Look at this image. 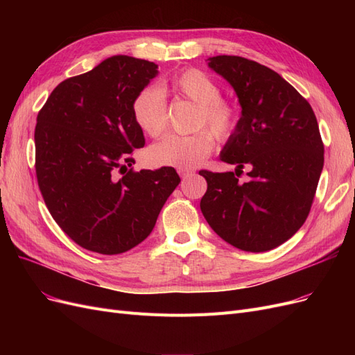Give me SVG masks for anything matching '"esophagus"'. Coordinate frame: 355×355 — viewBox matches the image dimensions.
<instances>
[{"label": "esophagus", "instance_id": "1", "mask_svg": "<svg viewBox=\"0 0 355 355\" xmlns=\"http://www.w3.org/2000/svg\"><path fill=\"white\" fill-rule=\"evenodd\" d=\"M194 173H196V171L192 170V168H179V175H180L182 179H187V178L192 176Z\"/></svg>", "mask_w": 355, "mask_h": 355}]
</instances>
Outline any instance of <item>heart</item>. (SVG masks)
I'll return each mask as SVG.
<instances>
[{
    "label": "heart",
    "instance_id": "b5f03b06",
    "mask_svg": "<svg viewBox=\"0 0 355 355\" xmlns=\"http://www.w3.org/2000/svg\"><path fill=\"white\" fill-rule=\"evenodd\" d=\"M168 87L179 98L197 105L192 128L188 136L171 135L153 145L148 158L155 166L192 168L201 164L214 148V137L228 139L239 125V111L230 101L220 98V87L206 72L189 68L168 81ZM135 123L144 133L158 137L167 127V102L163 90L148 85L136 94L132 103Z\"/></svg>",
    "mask_w": 355,
    "mask_h": 355
}]
</instances>
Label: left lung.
<instances>
[{
    "label": "left lung",
    "mask_w": 355,
    "mask_h": 355,
    "mask_svg": "<svg viewBox=\"0 0 355 355\" xmlns=\"http://www.w3.org/2000/svg\"><path fill=\"white\" fill-rule=\"evenodd\" d=\"M241 106L220 159L234 171L201 170L207 191L200 207L222 240L244 252H268L302 227L324 164L315 114L282 75L240 56L209 58ZM249 166L251 179L238 173Z\"/></svg>",
    "instance_id": "left-lung-1"
}]
</instances>
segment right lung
Returning a JSON list of instances; mask_svg holds the SVG:
<instances>
[{"instance_id":"obj_1","label":"right lung","mask_w":355,"mask_h":355,"mask_svg":"<svg viewBox=\"0 0 355 355\" xmlns=\"http://www.w3.org/2000/svg\"><path fill=\"white\" fill-rule=\"evenodd\" d=\"M157 73L154 62L112 56L62 81L38 112L42 198L62 231L90 252L118 254L142 243L180 182L173 167L127 170L145 145L132 103Z\"/></svg>"}]
</instances>
